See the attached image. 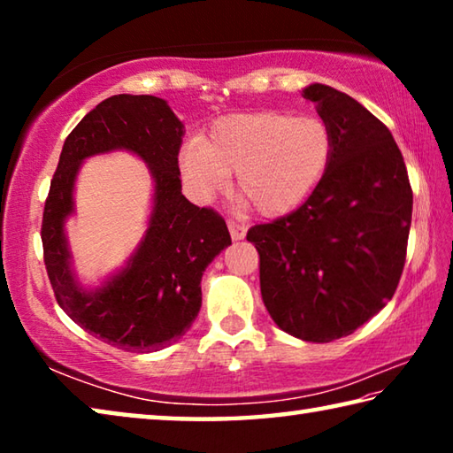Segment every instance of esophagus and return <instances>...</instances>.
Returning <instances> with one entry per match:
<instances>
[{"instance_id":"34e87169","label":"esophagus","mask_w":453,"mask_h":453,"mask_svg":"<svg viewBox=\"0 0 453 453\" xmlns=\"http://www.w3.org/2000/svg\"><path fill=\"white\" fill-rule=\"evenodd\" d=\"M227 227H229V234H232L234 242L243 240L245 232H248V227H245L243 224H237V221H227Z\"/></svg>"}]
</instances>
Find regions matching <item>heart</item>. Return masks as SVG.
Segmentation results:
<instances>
[{"mask_svg":"<svg viewBox=\"0 0 453 453\" xmlns=\"http://www.w3.org/2000/svg\"><path fill=\"white\" fill-rule=\"evenodd\" d=\"M334 156V134L313 113H235L218 119L210 135L183 145V183L199 202L226 188L235 172L237 194L267 218L286 216L311 196Z\"/></svg>","mask_w":453,"mask_h":453,"instance_id":"1","label":"heart"}]
</instances>
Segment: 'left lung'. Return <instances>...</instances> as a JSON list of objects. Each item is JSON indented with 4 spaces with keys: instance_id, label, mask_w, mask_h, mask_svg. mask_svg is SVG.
I'll return each mask as SVG.
<instances>
[{
    "instance_id": "8db88e82",
    "label": "left lung",
    "mask_w": 453,
    "mask_h": 453,
    "mask_svg": "<svg viewBox=\"0 0 453 453\" xmlns=\"http://www.w3.org/2000/svg\"><path fill=\"white\" fill-rule=\"evenodd\" d=\"M334 134L324 180L296 211L254 226L259 286L272 319L303 342L354 334L395 294L411 226L413 194L394 135L343 91L311 83Z\"/></svg>"
}]
</instances>
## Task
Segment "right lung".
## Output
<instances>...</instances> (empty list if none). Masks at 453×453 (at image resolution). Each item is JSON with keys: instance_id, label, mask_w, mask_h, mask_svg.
Returning a JSON list of instances; mask_svg holds the SVG:
<instances>
[{"instance_id": "add662e5", "label": "right lung", "mask_w": 453, "mask_h": 453, "mask_svg": "<svg viewBox=\"0 0 453 453\" xmlns=\"http://www.w3.org/2000/svg\"><path fill=\"white\" fill-rule=\"evenodd\" d=\"M183 124L165 99L119 94L104 99L61 150L42 221L43 262L53 294L75 324L113 348L150 354L178 342L202 308V275L232 243L224 218L181 194L178 153ZM126 149L149 164L154 205L149 229L128 264L102 287L74 278L65 219L83 158Z\"/></svg>"}]
</instances>
